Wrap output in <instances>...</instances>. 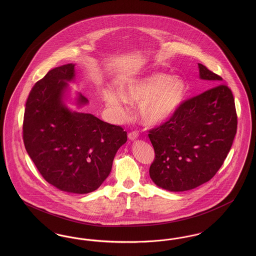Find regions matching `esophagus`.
I'll return each mask as SVG.
<instances>
[{
    "label": "esophagus",
    "mask_w": 256,
    "mask_h": 256,
    "mask_svg": "<svg viewBox=\"0 0 256 256\" xmlns=\"http://www.w3.org/2000/svg\"><path fill=\"white\" fill-rule=\"evenodd\" d=\"M138 136H139V134H138L137 132H130V134H128L130 140H135V139L138 138Z\"/></svg>",
    "instance_id": "obj_1"
}]
</instances>
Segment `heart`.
Wrapping results in <instances>:
<instances>
[{"instance_id":"heart-1","label":"heart","mask_w":256,"mask_h":256,"mask_svg":"<svg viewBox=\"0 0 256 256\" xmlns=\"http://www.w3.org/2000/svg\"><path fill=\"white\" fill-rule=\"evenodd\" d=\"M182 78L165 73L150 74L124 86L122 93L106 91V106L119 119L126 118L128 102L140 104V117L146 124L154 126L167 121L178 110L186 95Z\"/></svg>"}]
</instances>
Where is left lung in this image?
Instances as JSON below:
<instances>
[{"label": "left lung", "mask_w": 256, "mask_h": 256, "mask_svg": "<svg viewBox=\"0 0 256 256\" xmlns=\"http://www.w3.org/2000/svg\"><path fill=\"white\" fill-rule=\"evenodd\" d=\"M200 78L213 86L184 100L168 121L148 130L156 158L150 176L158 186L182 192L210 180L226 158L237 132L230 88L202 64Z\"/></svg>", "instance_id": "8db88e82"}]
</instances>
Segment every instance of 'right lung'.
I'll return each instance as SVG.
<instances>
[{
	"label": "right lung",
	"mask_w": 256,
	"mask_h": 256,
	"mask_svg": "<svg viewBox=\"0 0 256 256\" xmlns=\"http://www.w3.org/2000/svg\"><path fill=\"white\" fill-rule=\"evenodd\" d=\"M74 64L50 70L32 88L26 102L23 140L46 182L61 191L87 194L108 176L114 156L128 140L120 126L92 114L73 112L63 102ZM88 100L78 94V104Z\"/></svg>",
	"instance_id": "right-lung-1"
}]
</instances>
